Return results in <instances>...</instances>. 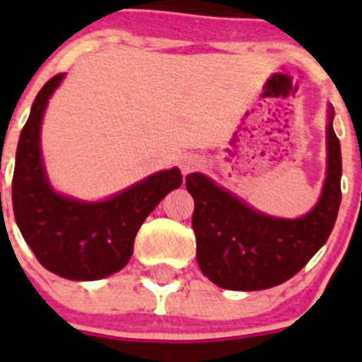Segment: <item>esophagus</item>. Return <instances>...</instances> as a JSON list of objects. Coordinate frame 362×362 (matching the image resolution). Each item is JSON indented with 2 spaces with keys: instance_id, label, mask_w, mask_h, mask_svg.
<instances>
[{
  "instance_id": "1",
  "label": "esophagus",
  "mask_w": 362,
  "mask_h": 362,
  "mask_svg": "<svg viewBox=\"0 0 362 362\" xmlns=\"http://www.w3.org/2000/svg\"><path fill=\"white\" fill-rule=\"evenodd\" d=\"M201 158H197V156H194V153H188V156H185L183 161H181V168H183V174H190V172H194L196 168H199L201 166Z\"/></svg>"
}]
</instances>
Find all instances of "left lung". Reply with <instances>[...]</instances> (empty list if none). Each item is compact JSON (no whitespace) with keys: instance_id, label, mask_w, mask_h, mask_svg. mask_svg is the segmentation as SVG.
Returning <instances> with one entry per match:
<instances>
[{"instance_id":"8db88e82","label":"left lung","mask_w":362,"mask_h":362,"mask_svg":"<svg viewBox=\"0 0 362 362\" xmlns=\"http://www.w3.org/2000/svg\"><path fill=\"white\" fill-rule=\"evenodd\" d=\"M326 124V179L317 204L299 219L257 212L203 174L187 175V190L196 203L197 263L214 284L226 290H264L288 281L326 243L341 204V145Z\"/></svg>"}]
</instances>
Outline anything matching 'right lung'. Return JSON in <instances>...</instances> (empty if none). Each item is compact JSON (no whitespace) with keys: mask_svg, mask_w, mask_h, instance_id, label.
<instances>
[{"mask_svg":"<svg viewBox=\"0 0 362 362\" xmlns=\"http://www.w3.org/2000/svg\"><path fill=\"white\" fill-rule=\"evenodd\" d=\"M57 74L32 103L19 136L12 179V206L21 235L41 264L72 281H95L124 268L134 239L159 201L183 183L179 168L163 170L98 203L72 199L50 187L41 158V121Z\"/></svg>","mask_w":362,"mask_h":362,"instance_id":"add662e5","label":"right lung"}]
</instances>
